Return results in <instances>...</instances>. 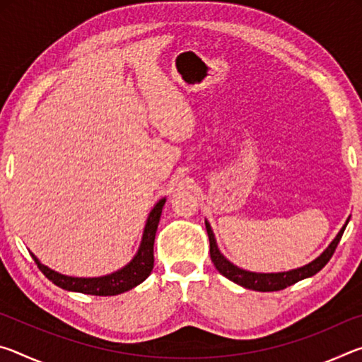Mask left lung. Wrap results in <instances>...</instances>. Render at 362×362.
<instances>
[{"label":"left lung","instance_id":"1","mask_svg":"<svg viewBox=\"0 0 362 362\" xmlns=\"http://www.w3.org/2000/svg\"><path fill=\"white\" fill-rule=\"evenodd\" d=\"M348 222H350V217L346 218L345 225H343L340 231L337 233V236L334 238L332 243H330L329 246L322 250L321 255H317L315 260H311L303 267L289 269V272H279V273L247 272V269L235 265V263H231L222 252H220L216 241V235H214L211 223L207 222V220H206V230H207V236H209V244H211V259L220 274H223L226 279L233 281V283L246 287V289L259 291V292H273V291L286 289L287 286H292L298 283V281L315 276L317 272H321V269L326 267V263L330 260V257H332L335 247L339 246L341 235L343 231H345Z\"/></svg>","mask_w":362,"mask_h":362}]
</instances>
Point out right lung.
Instances as JSON below:
<instances>
[{
	"instance_id": "add662e5",
	"label": "right lung",
	"mask_w": 362,
	"mask_h": 362,
	"mask_svg": "<svg viewBox=\"0 0 362 362\" xmlns=\"http://www.w3.org/2000/svg\"><path fill=\"white\" fill-rule=\"evenodd\" d=\"M166 203V198H161L158 203L153 206V209L148 214L146 218L142 241L137 249L136 255L132 257V260L116 272L105 274V276H97V278H78V276H69V274H62L56 272V269L49 268L38 260L33 252L30 255L33 257L36 265L42 272V274L52 281L54 284L59 286L60 289L70 291V292H81L88 293V296H118V293L127 292L139 286L140 283L150 276L153 263H155V257H153V244H155V236L158 230L159 218H161L163 206Z\"/></svg>"
}]
</instances>
